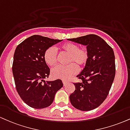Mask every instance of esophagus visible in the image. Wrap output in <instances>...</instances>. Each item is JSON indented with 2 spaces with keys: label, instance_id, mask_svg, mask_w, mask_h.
Instances as JSON below:
<instances>
[{
  "label": "esophagus",
  "instance_id": "34e87169",
  "mask_svg": "<svg viewBox=\"0 0 130 130\" xmlns=\"http://www.w3.org/2000/svg\"><path fill=\"white\" fill-rule=\"evenodd\" d=\"M62 82H63V86H65V85H66V84H67V81H65V80H63V81H62Z\"/></svg>",
  "mask_w": 130,
  "mask_h": 130
}]
</instances>
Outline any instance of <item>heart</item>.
Masks as SVG:
<instances>
[{"instance_id":"heart-1","label":"heart","mask_w":130,"mask_h":130,"mask_svg":"<svg viewBox=\"0 0 130 130\" xmlns=\"http://www.w3.org/2000/svg\"><path fill=\"white\" fill-rule=\"evenodd\" d=\"M59 49L62 53L69 55L67 66L56 67L51 71L53 78L61 80H68L77 73V67H83L88 59V53L85 48H79L76 43H66L61 45ZM45 63L50 67H53L57 63V56L53 47L48 48L43 56Z\"/></svg>"}]
</instances>
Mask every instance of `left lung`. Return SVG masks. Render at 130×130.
<instances>
[{
	"label": "left lung",
	"mask_w": 130,
	"mask_h": 130,
	"mask_svg": "<svg viewBox=\"0 0 130 130\" xmlns=\"http://www.w3.org/2000/svg\"><path fill=\"white\" fill-rule=\"evenodd\" d=\"M68 40L85 45L88 59L77 76L82 82L75 83V91L70 96L72 105L77 110L90 111L105 101L115 76V57L110 46L101 37L89 34Z\"/></svg>",
	"instance_id": "1"
}]
</instances>
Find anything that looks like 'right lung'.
Listing matches in <instances>:
<instances>
[{
  "instance_id": "right-lung-1",
  "label": "right lung",
  "mask_w": 130,
  "mask_h": 130,
  "mask_svg": "<svg viewBox=\"0 0 130 130\" xmlns=\"http://www.w3.org/2000/svg\"><path fill=\"white\" fill-rule=\"evenodd\" d=\"M61 41L34 35L23 40L15 50L12 69L15 87L22 101L30 107H49L63 87L60 79L45 80L50 71L43 59L45 51Z\"/></svg>"
}]
</instances>
